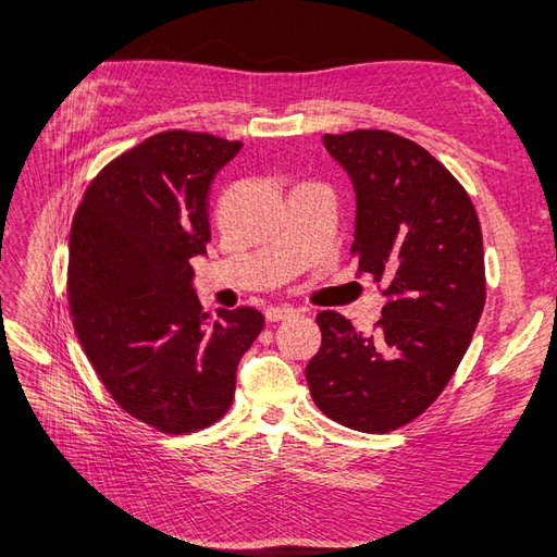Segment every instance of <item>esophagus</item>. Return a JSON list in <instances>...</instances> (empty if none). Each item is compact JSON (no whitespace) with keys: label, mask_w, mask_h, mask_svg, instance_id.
I'll list each match as a JSON object with an SVG mask.
<instances>
[{"label":"esophagus","mask_w":557,"mask_h":557,"mask_svg":"<svg viewBox=\"0 0 557 557\" xmlns=\"http://www.w3.org/2000/svg\"><path fill=\"white\" fill-rule=\"evenodd\" d=\"M299 311L294 309V306H270L265 309V318L270 323H280V321H292V318H297Z\"/></svg>","instance_id":"esophagus-1"}]
</instances>
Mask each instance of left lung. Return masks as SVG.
<instances>
[{
	"mask_svg": "<svg viewBox=\"0 0 557 557\" xmlns=\"http://www.w3.org/2000/svg\"><path fill=\"white\" fill-rule=\"evenodd\" d=\"M357 196V277L385 282L373 335L345 315L318 313L321 349L306 366L330 419L389 433L443 393L486 304L483 239L465 188L429 150L389 132L323 136Z\"/></svg>",
	"mask_w": 557,
	"mask_h": 557,
	"instance_id": "obj_1",
	"label": "left lung"
}]
</instances>
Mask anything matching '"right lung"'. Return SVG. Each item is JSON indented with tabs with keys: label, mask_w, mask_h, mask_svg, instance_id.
I'll return each instance as SVG.
<instances>
[{
	"label": "right lung",
	"mask_w": 557,
	"mask_h": 557,
	"mask_svg": "<svg viewBox=\"0 0 557 557\" xmlns=\"http://www.w3.org/2000/svg\"><path fill=\"white\" fill-rule=\"evenodd\" d=\"M239 140L164 132L112 160L69 236V299L92 369L116 405L162 433L215 423L236 366L263 330L256 309L210 321L188 260L210 242L208 191Z\"/></svg>",
	"instance_id": "right-lung-1"
}]
</instances>
